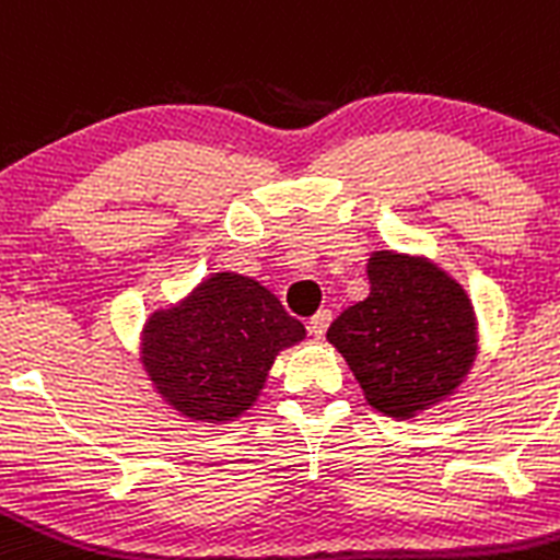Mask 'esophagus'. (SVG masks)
Listing matches in <instances>:
<instances>
[{
	"instance_id": "esophagus-1",
	"label": "esophagus",
	"mask_w": 560,
	"mask_h": 560,
	"mask_svg": "<svg viewBox=\"0 0 560 560\" xmlns=\"http://www.w3.org/2000/svg\"><path fill=\"white\" fill-rule=\"evenodd\" d=\"M330 322H332L330 311H319L316 316H311V322H307V330H311V336L322 338L327 332V327H330Z\"/></svg>"
}]
</instances>
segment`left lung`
Listing matches in <instances>:
<instances>
[{
    "mask_svg": "<svg viewBox=\"0 0 560 560\" xmlns=\"http://www.w3.org/2000/svg\"><path fill=\"white\" fill-rule=\"evenodd\" d=\"M369 296L338 316L327 341L350 363L366 402L386 417H417L460 386L478 355L466 291L424 258L374 253Z\"/></svg>",
    "mask_w": 560,
    "mask_h": 560,
    "instance_id": "8db88e82",
    "label": "left lung"
}]
</instances>
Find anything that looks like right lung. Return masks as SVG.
<instances>
[{
    "mask_svg": "<svg viewBox=\"0 0 560 560\" xmlns=\"http://www.w3.org/2000/svg\"><path fill=\"white\" fill-rule=\"evenodd\" d=\"M305 338L269 289L219 271L143 325L141 363L158 394L197 422H233L258 399L277 352Z\"/></svg>",
    "mask_w": 560,
    "mask_h": 560,
    "instance_id": "obj_1",
    "label": "right lung"
}]
</instances>
